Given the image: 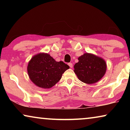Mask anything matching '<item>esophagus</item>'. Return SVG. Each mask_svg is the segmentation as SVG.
Segmentation results:
<instances>
[{
    "mask_svg": "<svg viewBox=\"0 0 130 130\" xmlns=\"http://www.w3.org/2000/svg\"><path fill=\"white\" fill-rule=\"evenodd\" d=\"M68 65L69 66H70V68H72V67H73V64L72 63H69L68 64Z\"/></svg>",
    "mask_w": 130,
    "mask_h": 130,
    "instance_id": "34e87169",
    "label": "esophagus"
}]
</instances>
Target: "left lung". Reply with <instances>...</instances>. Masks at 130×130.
Instances as JSON below:
<instances>
[{"mask_svg":"<svg viewBox=\"0 0 130 130\" xmlns=\"http://www.w3.org/2000/svg\"><path fill=\"white\" fill-rule=\"evenodd\" d=\"M74 66V72L78 79L86 84L98 82L105 74L107 66L105 60L92 53H84L78 58Z\"/></svg>","mask_w":130,"mask_h":130,"instance_id":"8db88e82","label":"left lung"}]
</instances>
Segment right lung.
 Here are the masks:
<instances>
[{
  "instance_id": "obj_1",
  "label": "right lung",
  "mask_w": 130,
  "mask_h": 130,
  "mask_svg": "<svg viewBox=\"0 0 130 130\" xmlns=\"http://www.w3.org/2000/svg\"><path fill=\"white\" fill-rule=\"evenodd\" d=\"M70 67L63 61H56L48 53L34 55L27 66L29 79L40 88L50 89L61 79L66 70Z\"/></svg>"
}]
</instances>
